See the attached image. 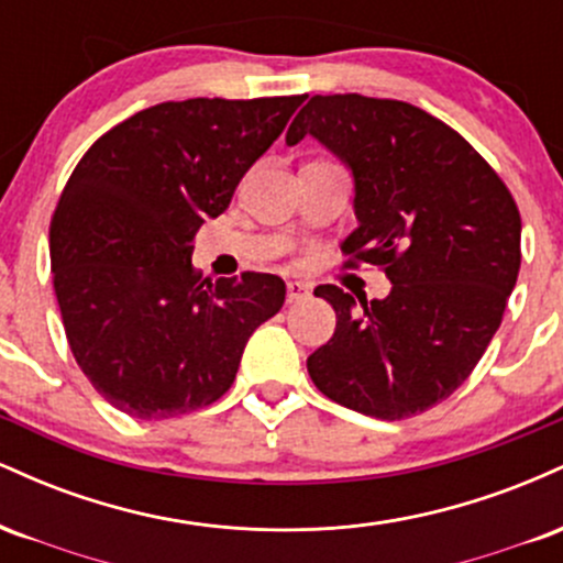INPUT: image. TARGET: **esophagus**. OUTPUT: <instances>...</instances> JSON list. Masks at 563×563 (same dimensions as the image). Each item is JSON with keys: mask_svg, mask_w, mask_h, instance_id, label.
<instances>
[{"mask_svg": "<svg viewBox=\"0 0 563 563\" xmlns=\"http://www.w3.org/2000/svg\"><path fill=\"white\" fill-rule=\"evenodd\" d=\"M288 303H296V301H303L309 294H312V288H309V283L303 280H288Z\"/></svg>", "mask_w": 563, "mask_h": 563, "instance_id": "esophagus-1", "label": "esophagus"}]
</instances>
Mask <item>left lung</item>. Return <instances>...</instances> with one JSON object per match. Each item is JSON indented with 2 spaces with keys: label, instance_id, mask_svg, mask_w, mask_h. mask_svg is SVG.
<instances>
[{
  "label": "left lung",
  "instance_id": "8db88e82",
  "mask_svg": "<svg viewBox=\"0 0 563 563\" xmlns=\"http://www.w3.org/2000/svg\"><path fill=\"white\" fill-rule=\"evenodd\" d=\"M312 134L352 169L360 228L346 267L391 280L367 301L318 286L335 331L309 354L314 386L380 421L418 416L471 376L521 267V217L493 166L455 129L402 100L314 95L286 142Z\"/></svg>",
  "mask_w": 563,
  "mask_h": 563
}]
</instances>
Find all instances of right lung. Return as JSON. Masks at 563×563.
Here are the masks:
<instances>
[{
  "mask_svg": "<svg viewBox=\"0 0 563 563\" xmlns=\"http://www.w3.org/2000/svg\"><path fill=\"white\" fill-rule=\"evenodd\" d=\"M301 102H161L76 164L49 222L53 286L76 363L115 410L164 421L217 402L245 341L280 312L277 275L200 280L190 256Z\"/></svg>",
  "mask_w": 563,
  "mask_h": 563,
  "instance_id": "add662e5",
  "label": "right lung"
}]
</instances>
